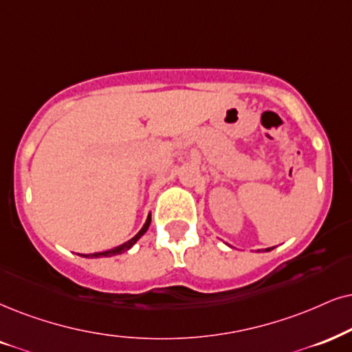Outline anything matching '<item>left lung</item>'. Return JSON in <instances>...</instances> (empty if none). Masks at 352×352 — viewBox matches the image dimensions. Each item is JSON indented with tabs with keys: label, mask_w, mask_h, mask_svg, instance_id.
Wrapping results in <instances>:
<instances>
[{
	"label": "left lung",
	"mask_w": 352,
	"mask_h": 352,
	"mask_svg": "<svg viewBox=\"0 0 352 352\" xmlns=\"http://www.w3.org/2000/svg\"><path fill=\"white\" fill-rule=\"evenodd\" d=\"M270 250H273V248H266V252H270Z\"/></svg>",
	"instance_id": "left-lung-1"
}]
</instances>
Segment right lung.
<instances>
[{
	"mask_svg": "<svg viewBox=\"0 0 352 352\" xmlns=\"http://www.w3.org/2000/svg\"><path fill=\"white\" fill-rule=\"evenodd\" d=\"M149 224H151V216H148V221H146V224L143 226V229L140 230V232H138L135 237L133 239H130L128 240V242H124L123 245H118V247H115V248H112V250H107V252H100V253H92V255H87L89 258H100V256H112V255H120V253H123V252H126V250H130V248L135 245V243L138 242V240L141 239V235H143L146 230H148V228H149ZM84 256V255H82Z\"/></svg>",
	"mask_w": 352,
	"mask_h": 352,
	"instance_id": "1",
	"label": "right lung"
}]
</instances>
